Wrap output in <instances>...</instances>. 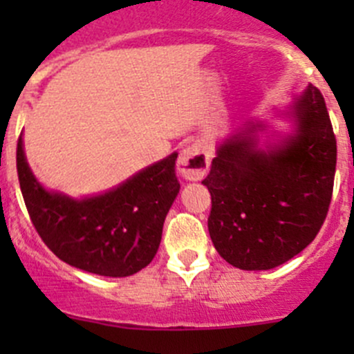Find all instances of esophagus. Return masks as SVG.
<instances>
[{
	"label": "esophagus",
	"instance_id": "34e87169",
	"mask_svg": "<svg viewBox=\"0 0 354 354\" xmlns=\"http://www.w3.org/2000/svg\"><path fill=\"white\" fill-rule=\"evenodd\" d=\"M210 166V157L200 144L187 145L178 157L176 167L185 180L198 181L205 176Z\"/></svg>",
	"mask_w": 354,
	"mask_h": 354
}]
</instances>
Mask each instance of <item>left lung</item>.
I'll return each mask as SVG.
<instances>
[{"label":"left lung","instance_id":"obj_1","mask_svg":"<svg viewBox=\"0 0 354 354\" xmlns=\"http://www.w3.org/2000/svg\"><path fill=\"white\" fill-rule=\"evenodd\" d=\"M296 131L257 149L248 121L217 147L202 181L212 209L207 224L219 255L243 270H269L315 240L329 212L337 145L324 95L312 84L292 101Z\"/></svg>","mask_w":354,"mask_h":354}]
</instances>
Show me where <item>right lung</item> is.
<instances>
[{
	"instance_id": "1",
	"label": "right lung",
	"mask_w": 354,
	"mask_h": 354,
	"mask_svg": "<svg viewBox=\"0 0 354 354\" xmlns=\"http://www.w3.org/2000/svg\"><path fill=\"white\" fill-rule=\"evenodd\" d=\"M176 157L167 156L106 194L75 200L35 180L20 135L17 173L32 224L58 259L99 276L127 277L147 267L159 248L164 219L180 192Z\"/></svg>"
}]
</instances>
